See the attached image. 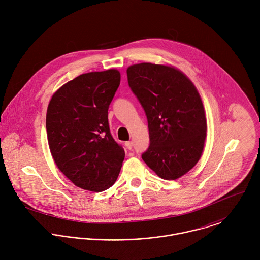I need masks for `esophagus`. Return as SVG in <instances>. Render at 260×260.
Returning <instances> with one entry per match:
<instances>
[{
	"label": "esophagus",
	"instance_id": "34e87169",
	"mask_svg": "<svg viewBox=\"0 0 260 260\" xmlns=\"http://www.w3.org/2000/svg\"><path fill=\"white\" fill-rule=\"evenodd\" d=\"M125 146L127 147V149L131 150V149L133 148V142L132 141H128V142L125 143Z\"/></svg>",
	"mask_w": 260,
	"mask_h": 260
}]
</instances>
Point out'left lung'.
<instances>
[{
    "instance_id": "8db88e82",
    "label": "left lung",
    "mask_w": 260,
    "mask_h": 260,
    "mask_svg": "<svg viewBox=\"0 0 260 260\" xmlns=\"http://www.w3.org/2000/svg\"><path fill=\"white\" fill-rule=\"evenodd\" d=\"M127 77L148 121L150 144L142 159L163 179L183 176L200 159L206 138L197 89L181 71L165 65H132Z\"/></svg>"
}]
</instances>
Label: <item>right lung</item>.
I'll return each instance as SVG.
<instances>
[{
  "mask_svg": "<svg viewBox=\"0 0 260 260\" xmlns=\"http://www.w3.org/2000/svg\"><path fill=\"white\" fill-rule=\"evenodd\" d=\"M118 70L80 75L50 100L46 116L51 154L75 185L95 192L118 178L124 149L112 137L108 109L120 85Z\"/></svg>",
  "mask_w": 260,
  "mask_h": 260,
  "instance_id": "1",
  "label": "right lung"
}]
</instances>
